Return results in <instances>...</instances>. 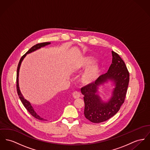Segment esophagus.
I'll return each mask as SVG.
<instances>
[{"instance_id": "1", "label": "esophagus", "mask_w": 150, "mask_h": 150, "mask_svg": "<svg viewBox=\"0 0 150 150\" xmlns=\"http://www.w3.org/2000/svg\"><path fill=\"white\" fill-rule=\"evenodd\" d=\"M72 96H73V97L75 99H77V98H79L80 97V93L77 91H74L73 93H72Z\"/></svg>"}]
</instances>
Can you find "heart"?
I'll use <instances>...</instances> for the list:
<instances>
[{
	"label": "heart",
	"mask_w": 150,
	"mask_h": 150,
	"mask_svg": "<svg viewBox=\"0 0 150 150\" xmlns=\"http://www.w3.org/2000/svg\"><path fill=\"white\" fill-rule=\"evenodd\" d=\"M94 61V60L92 57L86 56L79 60L74 66V69L76 70H81L88 68L80 77V82L83 85H90L93 84L100 76V69L98 64H94L90 66Z\"/></svg>",
	"instance_id": "obj_1"
}]
</instances>
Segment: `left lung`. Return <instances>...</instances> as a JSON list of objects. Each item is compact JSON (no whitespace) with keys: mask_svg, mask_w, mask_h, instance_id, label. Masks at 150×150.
<instances>
[{"mask_svg":"<svg viewBox=\"0 0 150 150\" xmlns=\"http://www.w3.org/2000/svg\"><path fill=\"white\" fill-rule=\"evenodd\" d=\"M112 64L108 72L100 76L94 83L81 89L84 96V114L86 119L93 123L105 122L113 117L124 103L129 83L130 75L123 60L118 54L111 52ZM111 80L115 87L108 101H103L98 94V87Z\"/></svg>","mask_w":150,"mask_h":150,"instance_id":"obj_1","label":"left lung"}]
</instances>
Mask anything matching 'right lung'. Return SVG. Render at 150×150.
<instances>
[{
  "mask_svg": "<svg viewBox=\"0 0 150 150\" xmlns=\"http://www.w3.org/2000/svg\"><path fill=\"white\" fill-rule=\"evenodd\" d=\"M50 42H41V43H39V44H36L35 45L33 46L30 50H28L27 52V53L24 54L21 58L20 59V61H19V64H18V68H17V74H16V89H17V92H18V96L19 97V98H20V100L21 101L22 103L23 104L25 108V109L27 110H28V111L30 113V114L35 118L38 119V120H44V119L41 118L40 117V115H39L36 112V111H35V110L33 109V108L31 104L30 103V102L29 101H28L27 100L24 99V97L23 96L21 91H20V88H19V69H20V65H21V62L24 59V58L25 57V56L27 54H29L30 53L35 50H38L39 49H40L42 47H44L46 45H48L49 44H50Z\"/></svg>",
  "mask_w": 150,
  "mask_h": 150,
  "instance_id": "right-lung-1",
  "label": "right lung"
}]
</instances>
